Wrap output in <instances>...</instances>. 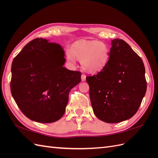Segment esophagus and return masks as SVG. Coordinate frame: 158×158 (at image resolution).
<instances>
[{
	"mask_svg": "<svg viewBox=\"0 0 158 158\" xmlns=\"http://www.w3.org/2000/svg\"><path fill=\"white\" fill-rule=\"evenodd\" d=\"M85 78H86V76L85 74H82V76H81V80H82V82H84L85 80Z\"/></svg>",
	"mask_w": 158,
	"mask_h": 158,
	"instance_id": "esophagus-1",
	"label": "esophagus"
}]
</instances>
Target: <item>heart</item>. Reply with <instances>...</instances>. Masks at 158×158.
I'll list each match as a JSON object with an SVG mask.
<instances>
[{"instance_id":"obj_1","label":"heart","mask_w":158,"mask_h":158,"mask_svg":"<svg viewBox=\"0 0 158 158\" xmlns=\"http://www.w3.org/2000/svg\"><path fill=\"white\" fill-rule=\"evenodd\" d=\"M71 52L68 51L66 57L74 63L76 57L81 60L82 67L89 73L102 70L107 63L109 51L107 46L101 41H91L78 43L73 45Z\"/></svg>"}]
</instances>
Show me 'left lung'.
Here are the masks:
<instances>
[{"instance_id":"8db88e82","label":"left lung","mask_w":158,"mask_h":158,"mask_svg":"<svg viewBox=\"0 0 158 158\" xmlns=\"http://www.w3.org/2000/svg\"><path fill=\"white\" fill-rule=\"evenodd\" d=\"M105 67L87 76L89 98L95 115L107 123L131 118L146 92L145 67L140 57L123 40L111 41Z\"/></svg>"}]
</instances>
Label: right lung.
Instances as JSON below:
<instances>
[{
    "instance_id": "1",
    "label": "right lung",
    "mask_w": 158,
    "mask_h": 158,
    "mask_svg": "<svg viewBox=\"0 0 158 158\" xmlns=\"http://www.w3.org/2000/svg\"><path fill=\"white\" fill-rule=\"evenodd\" d=\"M62 46L37 38L14 59L11 93L18 107L30 120L53 123L63 116L71 89L81 81V73L64 67Z\"/></svg>"
}]
</instances>
